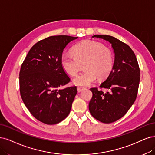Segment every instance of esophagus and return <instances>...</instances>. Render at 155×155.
<instances>
[{"label": "esophagus", "mask_w": 155, "mask_h": 155, "mask_svg": "<svg viewBox=\"0 0 155 155\" xmlns=\"http://www.w3.org/2000/svg\"><path fill=\"white\" fill-rule=\"evenodd\" d=\"M84 89L85 88L83 87H77V91H78V92H81V91H82L84 90Z\"/></svg>", "instance_id": "obj_1"}]
</instances>
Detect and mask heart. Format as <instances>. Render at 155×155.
<instances>
[{
  "label": "heart",
  "mask_w": 155,
  "mask_h": 155,
  "mask_svg": "<svg viewBox=\"0 0 155 155\" xmlns=\"http://www.w3.org/2000/svg\"><path fill=\"white\" fill-rule=\"evenodd\" d=\"M73 54L64 53L61 56V66L68 73L75 75L84 64L86 70L73 80L74 85L87 86L96 81L97 77L103 80L112 71L114 57L112 51L103 44L93 41H85L74 46Z\"/></svg>",
  "instance_id": "obj_1"
}]
</instances>
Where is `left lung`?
I'll return each instance as SVG.
<instances>
[{
  "instance_id": "left-lung-1",
  "label": "left lung",
  "mask_w": 155,
  "mask_h": 155,
  "mask_svg": "<svg viewBox=\"0 0 155 155\" xmlns=\"http://www.w3.org/2000/svg\"><path fill=\"white\" fill-rule=\"evenodd\" d=\"M111 44L114 53L112 71L100 87L109 89L104 93L91 88L93 97L89 104L91 115L105 124L121 118L132 106L137 96L140 68L134 52L127 44L110 35H94Z\"/></svg>"
}]
</instances>
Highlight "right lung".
Instances as JSON below:
<instances>
[{"label":"right lung","mask_w":155,"mask_h":155,"mask_svg":"<svg viewBox=\"0 0 155 155\" xmlns=\"http://www.w3.org/2000/svg\"><path fill=\"white\" fill-rule=\"evenodd\" d=\"M78 37L51 36L30 49L19 73L20 93L32 115L48 125L62 121L70 113L76 86L61 89L70 81L61 66L64 49Z\"/></svg>","instance_id":"add662e5"}]
</instances>
